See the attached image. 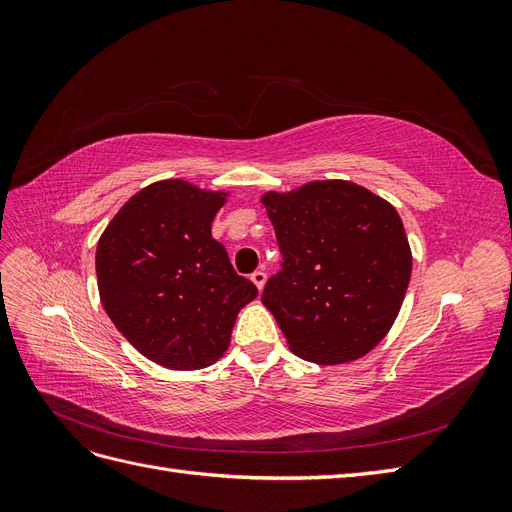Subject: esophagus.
<instances>
[{
    "label": "esophagus",
    "mask_w": 512,
    "mask_h": 512,
    "mask_svg": "<svg viewBox=\"0 0 512 512\" xmlns=\"http://www.w3.org/2000/svg\"><path fill=\"white\" fill-rule=\"evenodd\" d=\"M252 282L256 284L258 290H262V288H265V282H267V273L262 271V269H256V271L252 273Z\"/></svg>",
    "instance_id": "34e87169"
}]
</instances>
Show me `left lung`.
I'll list each match as a JSON object with an SVG mask.
<instances>
[{"instance_id": "obj_1", "label": "left lung", "mask_w": 512, "mask_h": 512, "mask_svg": "<svg viewBox=\"0 0 512 512\" xmlns=\"http://www.w3.org/2000/svg\"><path fill=\"white\" fill-rule=\"evenodd\" d=\"M282 252L262 303L305 361L361 359L404 303L412 254L399 213L361 185L312 181L262 196Z\"/></svg>"}]
</instances>
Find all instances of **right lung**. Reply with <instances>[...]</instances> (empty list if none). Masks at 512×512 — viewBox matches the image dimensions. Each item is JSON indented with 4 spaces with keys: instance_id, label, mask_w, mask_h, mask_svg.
<instances>
[{
    "instance_id": "obj_1",
    "label": "right lung",
    "mask_w": 512,
    "mask_h": 512,
    "mask_svg": "<svg viewBox=\"0 0 512 512\" xmlns=\"http://www.w3.org/2000/svg\"><path fill=\"white\" fill-rule=\"evenodd\" d=\"M224 203L226 192L181 179L151 183L119 209L98 241L104 312L162 367L190 371L218 361L239 309L258 297L211 237Z\"/></svg>"
}]
</instances>
